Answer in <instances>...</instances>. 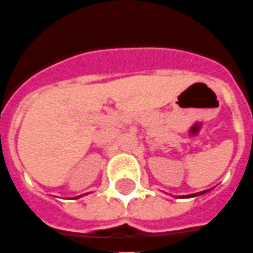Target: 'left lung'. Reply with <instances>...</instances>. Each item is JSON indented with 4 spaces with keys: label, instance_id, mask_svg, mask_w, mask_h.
Segmentation results:
<instances>
[{
    "label": "left lung",
    "instance_id": "obj_1",
    "mask_svg": "<svg viewBox=\"0 0 253 253\" xmlns=\"http://www.w3.org/2000/svg\"><path fill=\"white\" fill-rule=\"evenodd\" d=\"M207 191H210V190L201 191V192H196V194H190V195H181L180 198H194V196H199V195H203V194H206Z\"/></svg>",
    "mask_w": 253,
    "mask_h": 253
}]
</instances>
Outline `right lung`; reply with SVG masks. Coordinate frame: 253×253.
I'll use <instances>...</instances> for the list:
<instances>
[{
  "mask_svg": "<svg viewBox=\"0 0 253 253\" xmlns=\"http://www.w3.org/2000/svg\"><path fill=\"white\" fill-rule=\"evenodd\" d=\"M84 195H86V194H84ZM81 196H83V195H78V196H76V198H74V199H78V198H81Z\"/></svg>",
  "mask_w": 253,
  "mask_h": 253,
  "instance_id": "obj_1",
  "label": "right lung"
}]
</instances>
